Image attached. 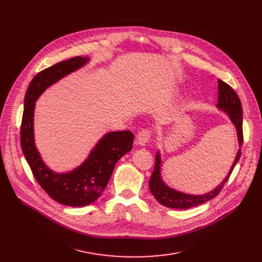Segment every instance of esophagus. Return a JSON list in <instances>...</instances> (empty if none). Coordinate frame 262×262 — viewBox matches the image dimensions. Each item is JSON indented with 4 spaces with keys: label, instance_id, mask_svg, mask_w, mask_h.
Instances as JSON below:
<instances>
[{
    "label": "esophagus",
    "instance_id": "esophagus-1",
    "mask_svg": "<svg viewBox=\"0 0 262 262\" xmlns=\"http://www.w3.org/2000/svg\"><path fill=\"white\" fill-rule=\"evenodd\" d=\"M150 130L149 129H141L138 132L137 136H136V143L138 145H141V146H144L148 141H149V138H150Z\"/></svg>",
    "mask_w": 262,
    "mask_h": 262
}]
</instances>
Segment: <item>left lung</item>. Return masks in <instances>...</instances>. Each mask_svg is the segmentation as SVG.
<instances>
[{"label": "left lung", "mask_w": 262, "mask_h": 262, "mask_svg": "<svg viewBox=\"0 0 262 262\" xmlns=\"http://www.w3.org/2000/svg\"><path fill=\"white\" fill-rule=\"evenodd\" d=\"M217 83H219V98H217L216 106L220 110L226 112L231 122L235 126L236 133H237L238 145L241 147L243 144V108H242L241 100L237 94L229 85L224 83L221 80H219ZM239 158H241V148L238 149L234 162L228 174L216 186V188H214L212 191L203 195H191V194H185V193L176 191L170 188V186H168L164 182L161 175L162 160H161L160 151H158L156 156L155 170L152 172L150 180H149V189H150L151 194L155 196L158 202H160L162 205L166 207L176 208V209H186V208H191V207L203 204L211 200L212 198H214L221 192L223 186L225 185L229 176L231 175Z\"/></svg>", "instance_id": "8db88e82"}]
</instances>
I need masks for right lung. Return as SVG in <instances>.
Listing matches in <instances>:
<instances>
[{
  "instance_id": "1",
  "label": "right lung",
  "mask_w": 262,
  "mask_h": 262,
  "mask_svg": "<svg viewBox=\"0 0 262 262\" xmlns=\"http://www.w3.org/2000/svg\"><path fill=\"white\" fill-rule=\"evenodd\" d=\"M88 57H74L59 62L31 81L25 96L20 127V145L32 173L55 201L73 207L94 202L104 191L116 163L132 150L134 134L129 130L108 132L92 149L87 160L66 173H56L42 161L34 140L35 101L53 84L89 62Z\"/></svg>"
}]
</instances>
